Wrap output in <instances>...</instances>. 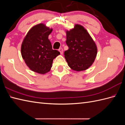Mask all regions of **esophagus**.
Masks as SVG:
<instances>
[{"instance_id": "34e87169", "label": "esophagus", "mask_w": 125, "mask_h": 125, "mask_svg": "<svg viewBox=\"0 0 125 125\" xmlns=\"http://www.w3.org/2000/svg\"><path fill=\"white\" fill-rule=\"evenodd\" d=\"M58 51H59V52H60L61 55L63 54V49L62 48H60L59 49V50H58Z\"/></svg>"}]
</instances>
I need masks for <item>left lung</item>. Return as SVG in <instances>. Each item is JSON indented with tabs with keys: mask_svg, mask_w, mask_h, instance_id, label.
<instances>
[{
	"mask_svg": "<svg viewBox=\"0 0 125 125\" xmlns=\"http://www.w3.org/2000/svg\"><path fill=\"white\" fill-rule=\"evenodd\" d=\"M66 34L69 49L64 52V57L68 66L76 71L87 69L97 54V47L94 40L86 29L78 24L70 31H66Z\"/></svg>",
	"mask_w": 125,
	"mask_h": 125,
	"instance_id": "left-lung-1",
	"label": "left lung"
}]
</instances>
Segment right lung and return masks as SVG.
I'll return each mask as SVG.
<instances>
[{
  "mask_svg": "<svg viewBox=\"0 0 125 125\" xmlns=\"http://www.w3.org/2000/svg\"><path fill=\"white\" fill-rule=\"evenodd\" d=\"M44 23L34 26L26 34L21 44V53L30 69L40 74L47 73L52 67L53 60L60 54L52 49L48 36L52 32Z\"/></svg>",
  "mask_w": 125,
  "mask_h": 125,
  "instance_id": "right-lung-1",
  "label": "right lung"
}]
</instances>
